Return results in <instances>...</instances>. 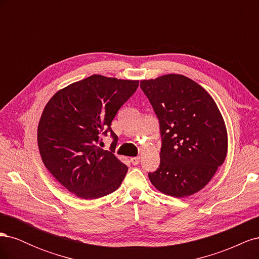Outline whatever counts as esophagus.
I'll list each match as a JSON object with an SVG mask.
<instances>
[{"mask_svg": "<svg viewBox=\"0 0 259 259\" xmlns=\"http://www.w3.org/2000/svg\"><path fill=\"white\" fill-rule=\"evenodd\" d=\"M131 162H132L133 165H137V164H139V162H140V158H139V156H135V158L131 159Z\"/></svg>", "mask_w": 259, "mask_h": 259, "instance_id": "esophagus-1", "label": "esophagus"}]
</instances>
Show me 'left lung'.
Listing matches in <instances>:
<instances>
[{"label":"left lung","mask_w":259,"mask_h":259,"mask_svg":"<svg viewBox=\"0 0 259 259\" xmlns=\"http://www.w3.org/2000/svg\"><path fill=\"white\" fill-rule=\"evenodd\" d=\"M140 89L158 117L162 140L159 168L148 174L151 184L176 198L198 192L227 154V131L216 103L180 74L140 81Z\"/></svg>","instance_id":"obj_1"}]
</instances>
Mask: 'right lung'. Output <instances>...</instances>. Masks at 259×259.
Listing matches in <instances>:
<instances>
[{
  "instance_id": "1",
  "label": "right lung",
  "mask_w": 259,
  "mask_h": 259,
  "mask_svg": "<svg viewBox=\"0 0 259 259\" xmlns=\"http://www.w3.org/2000/svg\"><path fill=\"white\" fill-rule=\"evenodd\" d=\"M139 81L94 74L68 85L45 106L37 127L42 161L70 192L93 200L120 187L127 166L114 156L117 137L111 122ZM110 134V151L99 146Z\"/></svg>"
}]
</instances>
